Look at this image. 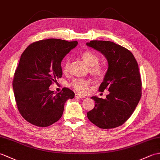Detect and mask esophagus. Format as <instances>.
<instances>
[{"instance_id":"34e87169","label":"esophagus","mask_w":160,"mask_h":160,"mask_svg":"<svg viewBox=\"0 0 160 160\" xmlns=\"http://www.w3.org/2000/svg\"><path fill=\"white\" fill-rule=\"evenodd\" d=\"M75 96H76V98H85V96H84V95H82L80 93H76V94H75Z\"/></svg>"}]
</instances>
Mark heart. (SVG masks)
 Masks as SVG:
<instances>
[{"label": "heart", "instance_id": "1", "mask_svg": "<svg viewBox=\"0 0 160 160\" xmlns=\"http://www.w3.org/2000/svg\"><path fill=\"white\" fill-rule=\"evenodd\" d=\"M81 57L88 65L91 67V73L96 78H102L106 74V69L104 67L98 64L99 57L96 53L91 51H85L81 53ZM69 67V61L67 60L63 64L64 71H67ZM90 84V81L86 78H76L71 83V87L78 92L86 93Z\"/></svg>", "mask_w": 160, "mask_h": 160}]
</instances>
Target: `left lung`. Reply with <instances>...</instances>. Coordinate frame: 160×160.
Returning <instances> with one entry per match:
<instances>
[{
	"mask_svg": "<svg viewBox=\"0 0 160 160\" xmlns=\"http://www.w3.org/2000/svg\"><path fill=\"white\" fill-rule=\"evenodd\" d=\"M87 45L100 52L108 61V69L99 90L107 89L106 99L91 97L95 107L87 118L100 128H113L123 124L133 113L142 96L138 64L125 47L111 41L91 40Z\"/></svg>",
	"mask_w": 160,
	"mask_h": 160,
	"instance_id": "obj_1",
	"label": "left lung"
}]
</instances>
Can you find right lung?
<instances>
[{"label": "right lung", "mask_w": 160, "mask_h": 160, "mask_svg": "<svg viewBox=\"0 0 160 160\" xmlns=\"http://www.w3.org/2000/svg\"><path fill=\"white\" fill-rule=\"evenodd\" d=\"M77 45L49 38L32 43L22 53L12 85L18 109L29 123L40 127L55 123L62 117L66 101L74 98L68 88L54 94L49 86L62 77L61 62Z\"/></svg>", "instance_id": "obj_1"}]
</instances>
